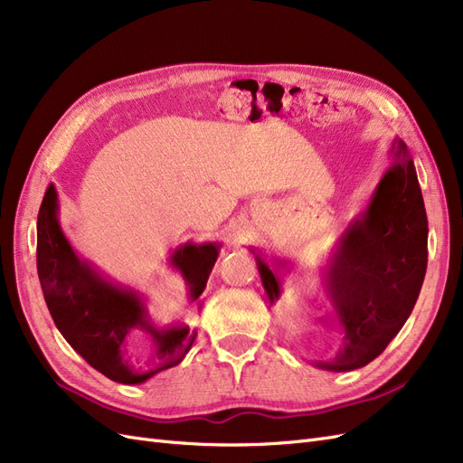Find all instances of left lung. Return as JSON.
I'll list each match as a JSON object with an SVG mask.
<instances>
[{"label":"left lung","mask_w":463,"mask_h":463,"mask_svg":"<svg viewBox=\"0 0 463 463\" xmlns=\"http://www.w3.org/2000/svg\"><path fill=\"white\" fill-rule=\"evenodd\" d=\"M427 213L404 140L391 144V167L365 212L340 236L325 267V290L342 326V345L326 371H354L375 360L400 333L427 271ZM256 253V251H253ZM267 298H280V268L256 256ZM285 269L287 263H279Z\"/></svg>","instance_id":"left-lung-1"}]
</instances>
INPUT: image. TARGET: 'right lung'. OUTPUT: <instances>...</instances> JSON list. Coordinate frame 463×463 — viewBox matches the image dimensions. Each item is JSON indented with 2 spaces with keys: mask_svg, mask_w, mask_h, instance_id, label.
Segmentation results:
<instances>
[{
  "mask_svg": "<svg viewBox=\"0 0 463 463\" xmlns=\"http://www.w3.org/2000/svg\"><path fill=\"white\" fill-rule=\"evenodd\" d=\"M57 213V190L50 184L38 212L36 265L43 300L72 350L101 375L123 384H140L181 364L196 340V331L184 323L157 329L147 317L140 294L117 287L77 256ZM219 248V242H188L173 251L171 265L186 280L192 302L203 292ZM134 328L146 330L155 340L153 350L142 358L128 346Z\"/></svg>",
  "mask_w": 463,
  "mask_h": 463,
  "instance_id": "obj_1",
  "label": "right lung"
}]
</instances>
